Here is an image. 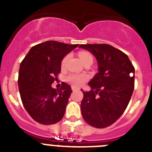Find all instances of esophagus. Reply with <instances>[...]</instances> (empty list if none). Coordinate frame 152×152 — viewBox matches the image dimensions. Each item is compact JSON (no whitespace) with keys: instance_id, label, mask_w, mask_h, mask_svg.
<instances>
[{"instance_id":"esophagus-1","label":"esophagus","mask_w":152,"mask_h":152,"mask_svg":"<svg viewBox=\"0 0 152 152\" xmlns=\"http://www.w3.org/2000/svg\"><path fill=\"white\" fill-rule=\"evenodd\" d=\"M72 90L73 91H77V90H79V88H76V87H75V86H72Z\"/></svg>"}]
</instances>
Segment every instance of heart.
I'll list each match as a JSON object with an SVG mask.
<instances>
[{
	"label": "heart",
	"instance_id": "b5f03b06",
	"mask_svg": "<svg viewBox=\"0 0 152 152\" xmlns=\"http://www.w3.org/2000/svg\"><path fill=\"white\" fill-rule=\"evenodd\" d=\"M79 58H80V59L81 60L83 63L86 61V60L90 59V58H92V56L90 54L89 52H80L78 53ZM68 58H69V56L67 55V56H64L63 58V59L61 60V68H64L65 66V64H66L67 61L68 60ZM65 80L68 81V83H70L71 84L74 86H76V87H79V86L82 85L84 82H86L87 80H88V75H86V74H70L68 75V76L66 77Z\"/></svg>",
	"mask_w": 152,
	"mask_h": 152
}]
</instances>
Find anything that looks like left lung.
Wrapping results in <instances>:
<instances>
[{
  "mask_svg": "<svg viewBox=\"0 0 152 152\" xmlns=\"http://www.w3.org/2000/svg\"><path fill=\"white\" fill-rule=\"evenodd\" d=\"M80 48L96 57L99 72L83 91L81 114L87 123L106 128L123 115L135 87V68L124 52L108 44H86Z\"/></svg>",
  "mask_w": 152,
  "mask_h": 152,
  "instance_id": "left-lung-1",
  "label": "left lung"
}]
</instances>
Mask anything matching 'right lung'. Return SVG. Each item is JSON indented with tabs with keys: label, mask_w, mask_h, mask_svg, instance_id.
<instances>
[{
	"label": "right lung",
	"mask_w": 152,
	"mask_h": 152,
	"mask_svg": "<svg viewBox=\"0 0 152 152\" xmlns=\"http://www.w3.org/2000/svg\"><path fill=\"white\" fill-rule=\"evenodd\" d=\"M78 45L46 41L31 48L20 66L18 86L24 108L35 121L52 125L63 118L72 91L62 82L52 88L61 72L63 58Z\"/></svg>",
	"instance_id": "add662e5"
}]
</instances>
